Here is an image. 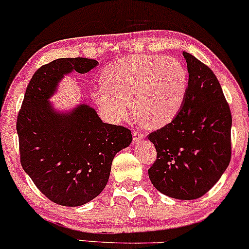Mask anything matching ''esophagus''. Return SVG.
I'll use <instances>...</instances> for the list:
<instances>
[{
	"instance_id": "esophagus-1",
	"label": "esophagus",
	"mask_w": 249,
	"mask_h": 249,
	"mask_svg": "<svg viewBox=\"0 0 249 249\" xmlns=\"http://www.w3.org/2000/svg\"><path fill=\"white\" fill-rule=\"evenodd\" d=\"M132 135H134V141L135 142H140V141L143 140V138H145L144 132L138 131V130H136V129H135V130L132 131Z\"/></svg>"
}]
</instances>
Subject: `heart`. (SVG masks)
I'll return each instance as SVG.
<instances>
[{"mask_svg": "<svg viewBox=\"0 0 249 249\" xmlns=\"http://www.w3.org/2000/svg\"><path fill=\"white\" fill-rule=\"evenodd\" d=\"M188 82V71L175 58L135 54L103 71V88L95 92V99L114 119L124 118L132 103L141 124L159 128L178 114Z\"/></svg>", "mask_w": 249, "mask_h": 249, "instance_id": "obj_1", "label": "heart"}]
</instances>
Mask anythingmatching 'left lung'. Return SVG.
Returning a JSON list of instances; mask_svg holds the SVG:
<instances>
[{
	"label": "left lung",
	"mask_w": 249,
	"mask_h": 249,
	"mask_svg": "<svg viewBox=\"0 0 249 249\" xmlns=\"http://www.w3.org/2000/svg\"><path fill=\"white\" fill-rule=\"evenodd\" d=\"M183 56L188 92L173 121L147 135L157 150L148 177L163 195L192 200L207 193L230 163L232 115L213 71L192 54Z\"/></svg>",
	"instance_id": "left-lung-1"
}]
</instances>
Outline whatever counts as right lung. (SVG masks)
<instances>
[{"instance_id":"obj_1","label":"right lung","mask_w":249,"mask_h":249,"mask_svg":"<svg viewBox=\"0 0 249 249\" xmlns=\"http://www.w3.org/2000/svg\"><path fill=\"white\" fill-rule=\"evenodd\" d=\"M97 64L77 57L41 66L18 112L21 166L36 188L61 206L75 207L96 198L107 184L113 158L132 140L130 129L104 124L88 105L59 114L48 102L64 74L87 73Z\"/></svg>"}]
</instances>
